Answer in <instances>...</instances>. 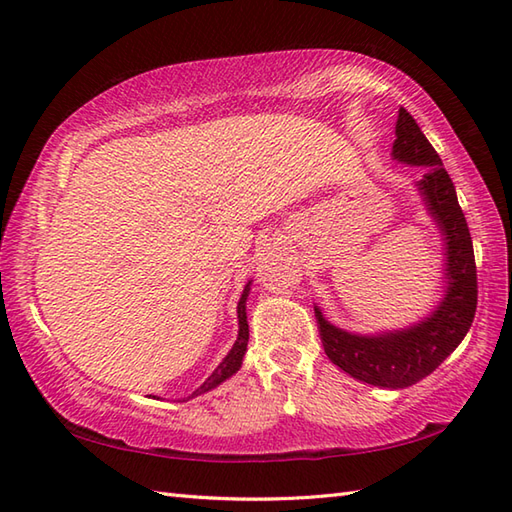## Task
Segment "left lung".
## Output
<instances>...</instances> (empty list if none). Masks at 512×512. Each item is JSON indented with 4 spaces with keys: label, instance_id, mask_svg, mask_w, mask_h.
<instances>
[{
    "label": "left lung",
    "instance_id": "obj_1",
    "mask_svg": "<svg viewBox=\"0 0 512 512\" xmlns=\"http://www.w3.org/2000/svg\"><path fill=\"white\" fill-rule=\"evenodd\" d=\"M394 158L427 167L418 189L447 239V297L427 321L378 336H358L334 328L319 308H314V317L323 350L334 365L363 383L402 389L429 376L469 332L477 308V268L469 224L449 173L405 107H400L398 114Z\"/></svg>",
    "mask_w": 512,
    "mask_h": 512
}]
</instances>
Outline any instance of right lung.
I'll return each mask as SVG.
<instances>
[{"label": "right lung", "mask_w": 512, "mask_h": 512, "mask_svg": "<svg viewBox=\"0 0 512 512\" xmlns=\"http://www.w3.org/2000/svg\"><path fill=\"white\" fill-rule=\"evenodd\" d=\"M250 286V284H248ZM248 286L244 288V295H242V299H239V303H237V319H239V334H237V341H235V345H233V350L228 352V356L224 358V361L217 365V369L215 372L204 380V385L202 387H198L193 391V394L189 396V398H193V396H200V394H204V391H209V389H213V387H217L220 383H224L226 378H231L239 367H242V358H244V354H246V345H248V321H246V297H248Z\"/></svg>", "instance_id": "add662e5"}]
</instances>
